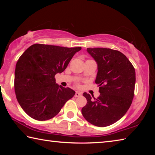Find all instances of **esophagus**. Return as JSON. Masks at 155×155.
Instances as JSON below:
<instances>
[{
  "instance_id": "obj_1",
  "label": "esophagus",
  "mask_w": 155,
  "mask_h": 155,
  "mask_svg": "<svg viewBox=\"0 0 155 155\" xmlns=\"http://www.w3.org/2000/svg\"><path fill=\"white\" fill-rule=\"evenodd\" d=\"M81 95H82V94L80 93V92H78V91H76L74 96H75V97H79V96H81Z\"/></svg>"
}]
</instances>
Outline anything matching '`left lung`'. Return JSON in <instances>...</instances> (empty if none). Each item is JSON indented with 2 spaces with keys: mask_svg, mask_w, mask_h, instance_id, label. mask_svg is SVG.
<instances>
[{
  "mask_svg": "<svg viewBox=\"0 0 155 155\" xmlns=\"http://www.w3.org/2000/svg\"><path fill=\"white\" fill-rule=\"evenodd\" d=\"M98 64L95 82L100 96L91 98L83 93L87 104L82 108L85 119L96 127H107L121 119L129 109L134 97L135 70L121 52L105 48H87Z\"/></svg>",
  "mask_w": 155,
  "mask_h": 155,
  "instance_id": "8db88e82",
  "label": "left lung"
}]
</instances>
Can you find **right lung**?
<instances>
[{"mask_svg": "<svg viewBox=\"0 0 155 155\" xmlns=\"http://www.w3.org/2000/svg\"><path fill=\"white\" fill-rule=\"evenodd\" d=\"M81 49L35 44L20 57L15 70V93L31 117L39 121L51 119L74 96L72 89L56 84L54 76L64 71Z\"/></svg>", "mask_w": 155, "mask_h": 155, "instance_id": "obj_1", "label": "right lung"}]
</instances>
